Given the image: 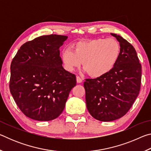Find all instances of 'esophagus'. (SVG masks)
I'll list each match as a JSON object with an SVG mask.
<instances>
[{
  "label": "esophagus",
  "mask_w": 151,
  "mask_h": 151,
  "mask_svg": "<svg viewBox=\"0 0 151 151\" xmlns=\"http://www.w3.org/2000/svg\"><path fill=\"white\" fill-rule=\"evenodd\" d=\"M76 82H77L78 83H81L82 82H83V80H82V78L81 77H79L78 76H76Z\"/></svg>",
  "instance_id": "obj_1"
}]
</instances>
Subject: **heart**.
I'll list each match as a JSON object with an SVG mask.
<instances>
[{
    "mask_svg": "<svg viewBox=\"0 0 151 151\" xmlns=\"http://www.w3.org/2000/svg\"><path fill=\"white\" fill-rule=\"evenodd\" d=\"M75 51L65 48L61 52L64 67L73 72L83 63L85 72L92 77H100L109 73L119 59L121 46L116 39H95L78 42L74 45Z\"/></svg>",
    "mask_w": 151,
    "mask_h": 151,
    "instance_id": "obj_1",
    "label": "heart"
}]
</instances>
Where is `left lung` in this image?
<instances>
[{"label":"left lung","instance_id":"left-lung-1","mask_svg":"<svg viewBox=\"0 0 151 151\" xmlns=\"http://www.w3.org/2000/svg\"><path fill=\"white\" fill-rule=\"evenodd\" d=\"M111 35L121 46L116 63L105 75L84 83L89 113L104 122L119 119L129 111L139 95L141 82V65L134 48L121 36Z\"/></svg>","mask_w":151,"mask_h":151}]
</instances>
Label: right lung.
<instances>
[{"label":"right lung","instance_id":"1","mask_svg":"<svg viewBox=\"0 0 151 151\" xmlns=\"http://www.w3.org/2000/svg\"><path fill=\"white\" fill-rule=\"evenodd\" d=\"M68 37L43 35L20 47L11 65L10 91L27 117L52 121L65 109L76 76L63 67L59 48Z\"/></svg>","mask_w":151,"mask_h":151}]
</instances>
